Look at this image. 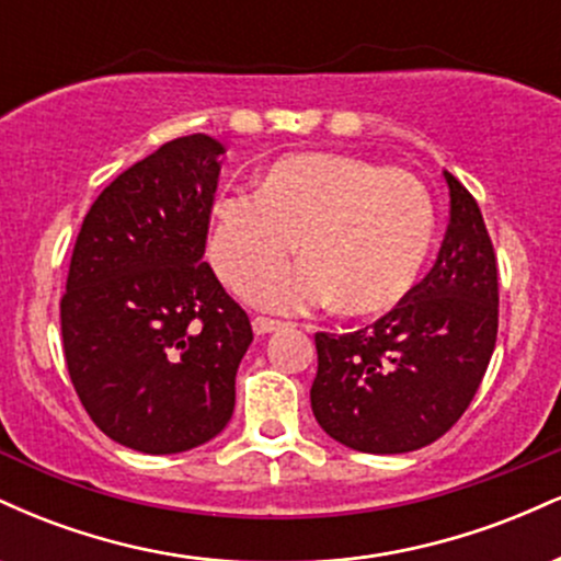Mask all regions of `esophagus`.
Listing matches in <instances>:
<instances>
[{
	"mask_svg": "<svg viewBox=\"0 0 561 561\" xmlns=\"http://www.w3.org/2000/svg\"><path fill=\"white\" fill-rule=\"evenodd\" d=\"M287 321L282 319H272V317H255L253 319V332L255 334H268V332H276V330H285Z\"/></svg>",
	"mask_w": 561,
	"mask_h": 561,
	"instance_id": "esophagus-1",
	"label": "esophagus"
}]
</instances>
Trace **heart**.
Listing matches in <instances>:
<instances>
[{
  "mask_svg": "<svg viewBox=\"0 0 561 561\" xmlns=\"http://www.w3.org/2000/svg\"><path fill=\"white\" fill-rule=\"evenodd\" d=\"M210 218V261L229 285L299 240L302 262L249 273L240 287L272 311L332 298L345 313L385 311L414 287L435 237L433 199L414 173L340 152L279 158L259 190L221 192Z\"/></svg>",
  "mask_w": 561,
  "mask_h": 561,
  "instance_id": "heart-1",
  "label": "heart"
}]
</instances>
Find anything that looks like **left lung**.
Wrapping results in <instances>:
<instances>
[{
    "label": "left lung",
    "instance_id": "left-lung-1",
    "mask_svg": "<svg viewBox=\"0 0 561 561\" xmlns=\"http://www.w3.org/2000/svg\"><path fill=\"white\" fill-rule=\"evenodd\" d=\"M450 221L435 266L364 330L317 332L311 409L364 454H405L446 435L472 403L499 334V266L478 199L446 171Z\"/></svg>",
    "mask_w": 561,
    "mask_h": 561
}]
</instances>
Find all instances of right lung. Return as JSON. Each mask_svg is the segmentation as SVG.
Instances as JSON below:
<instances>
[{
    "instance_id": "right-lung-1",
    "label": "right lung",
    "mask_w": 561,
    "mask_h": 561,
    "mask_svg": "<svg viewBox=\"0 0 561 561\" xmlns=\"http://www.w3.org/2000/svg\"><path fill=\"white\" fill-rule=\"evenodd\" d=\"M221 141H165L94 199L60 300L70 382L92 422L141 454L203 446L234 411L253 327L203 261Z\"/></svg>"
}]
</instances>
